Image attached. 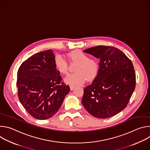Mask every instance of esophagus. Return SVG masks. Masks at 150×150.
<instances>
[{
    "label": "esophagus",
    "instance_id": "34e87169",
    "mask_svg": "<svg viewBox=\"0 0 150 150\" xmlns=\"http://www.w3.org/2000/svg\"><path fill=\"white\" fill-rule=\"evenodd\" d=\"M75 86H72V85H70V89H71V90L72 91V90H73L74 88H75Z\"/></svg>",
    "mask_w": 150,
    "mask_h": 150
}]
</instances>
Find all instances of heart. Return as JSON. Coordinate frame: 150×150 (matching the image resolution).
<instances>
[{
  "instance_id": "1",
  "label": "heart",
  "mask_w": 150,
  "mask_h": 150,
  "mask_svg": "<svg viewBox=\"0 0 150 150\" xmlns=\"http://www.w3.org/2000/svg\"><path fill=\"white\" fill-rule=\"evenodd\" d=\"M70 60L78 63L75 68L76 73L68 75L64 78L66 83L74 86L82 84L85 79L93 80L98 71V65L96 61L89 59L88 56L79 50L72 52L68 54ZM54 66L61 74H66L68 71L67 61L60 54H57L54 59Z\"/></svg>"
}]
</instances>
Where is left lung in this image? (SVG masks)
I'll list each match as a JSON object with an SVG mask.
<instances>
[{
  "mask_svg": "<svg viewBox=\"0 0 150 150\" xmlns=\"http://www.w3.org/2000/svg\"><path fill=\"white\" fill-rule=\"evenodd\" d=\"M99 59V68L91 85L85 87L82 104L92 116L109 118L122 111L136 84L131 60L113 47L98 46L83 50Z\"/></svg>",
  "mask_w": 150,
  "mask_h": 150,
  "instance_id": "left-lung-1",
  "label": "left lung"
}]
</instances>
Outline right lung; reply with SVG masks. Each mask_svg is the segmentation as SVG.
Here are the masks:
<instances>
[{"label":"right lung","instance_id":"obj_1","mask_svg":"<svg viewBox=\"0 0 150 150\" xmlns=\"http://www.w3.org/2000/svg\"><path fill=\"white\" fill-rule=\"evenodd\" d=\"M51 49L37 53L25 60L17 74L18 96L33 117L45 120L54 116L70 91L63 84Z\"/></svg>","mask_w":150,"mask_h":150}]
</instances>
